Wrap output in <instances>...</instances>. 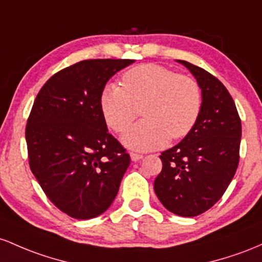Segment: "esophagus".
I'll use <instances>...</instances> for the list:
<instances>
[{
    "label": "esophagus",
    "mask_w": 262,
    "mask_h": 262,
    "mask_svg": "<svg viewBox=\"0 0 262 262\" xmlns=\"http://www.w3.org/2000/svg\"><path fill=\"white\" fill-rule=\"evenodd\" d=\"M130 156H131V160L134 161V162H137V161H140L141 158L143 157V155L137 154V152H130Z\"/></svg>",
    "instance_id": "esophagus-1"
}]
</instances>
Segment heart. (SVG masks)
Wrapping results in <instances>:
<instances>
[{"mask_svg": "<svg viewBox=\"0 0 262 262\" xmlns=\"http://www.w3.org/2000/svg\"><path fill=\"white\" fill-rule=\"evenodd\" d=\"M107 125L122 134L142 114L143 120L123 135L126 146L154 149L168 137L178 140L194 127L202 110L201 88L193 78L157 64H142L122 74L121 86L110 84L101 93Z\"/></svg>", "mask_w": 262, "mask_h": 262, "instance_id": "b5f03b06", "label": "heart"}]
</instances>
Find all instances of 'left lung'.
Segmentation results:
<instances>
[{
	"label": "left lung",
	"mask_w": 262,
	"mask_h": 262,
	"mask_svg": "<svg viewBox=\"0 0 262 262\" xmlns=\"http://www.w3.org/2000/svg\"><path fill=\"white\" fill-rule=\"evenodd\" d=\"M202 88V110L192 131L161 154L155 192L166 209L196 216L222 198L240 158L242 120L228 89L207 70L179 60Z\"/></svg>",
	"instance_id": "obj_1"
}]
</instances>
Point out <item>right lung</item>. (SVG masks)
Here are the masks:
<instances>
[{
    "mask_svg": "<svg viewBox=\"0 0 262 262\" xmlns=\"http://www.w3.org/2000/svg\"><path fill=\"white\" fill-rule=\"evenodd\" d=\"M131 59H88L64 68L38 93L26 126L28 161L43 192L75 219L114 202L130 155L108 134L101 93Z\"/></svg>",
    "mask_w": 262,
    "mask_h": 262,
    "instance_id": "1",
    "label": "right lung"
}]
</instances>
